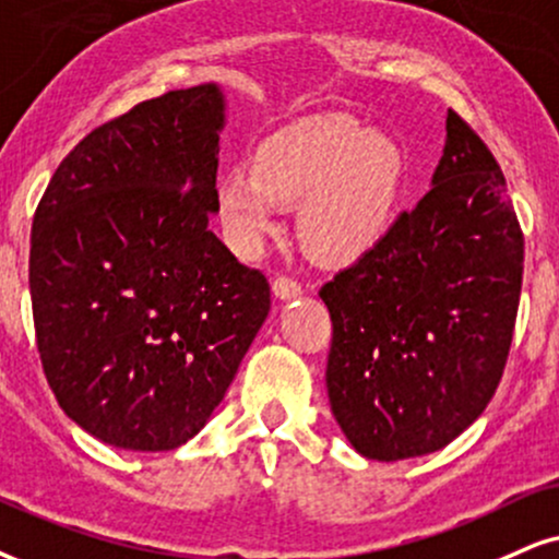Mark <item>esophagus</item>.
Segmentation results:
<instances>
[{"label":"esophagus","mask_w":559,"mask_h":559,"mask_svg":"<svg viewBox=\"0 0 559 559\" xmlns=\"http://www.w3.org/2000/svg\"><path fill=\"white\" fill-rule=\"evenodd\" d=\"M272 290H274V295H277L280 300H293V298H298V295H302L300 282L293 280V277H285V274L274 280Z\"/></svg>","instance_id":"esophagus-1"}]
</instances>
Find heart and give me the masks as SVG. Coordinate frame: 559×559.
<instances>
[{
    "label": "heart",
    "instance_id": "obj_1",
    "mask_svg": "<svg viewBox=\"0 0 559 559\" xmlns=\"http://www.w3.org/2000/svg\"><path fill=\"white\" fill-rule=\"evenodd\" d=\"M402 157L347 116L302 121L261 144L251 165L219 178L215 210L227 240L259 251L277 230L280 206L300 204L306 243L329 261H355L389 230Z\"/></svg>",
    "mask_w": 559,
    "mask_h": 559
}]
</instances>
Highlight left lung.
<instances>
[{
	"instance_id": "obj_1",
	"label": "left lung",
	"mask_w": 559,
	"mask_h": 559,
	"mask_svg": "<svg viewBox=\"0 0 559 559\" xmlns=\"http://www.w3.org/2000/svg\"><path fill=\"white\" fill-rule=\"evenodd\" d=\"M523 277V233L487 144L448 111L432 189L321 287L326 389L365 459H415L459 438L498 389Z\"/></svg>"
}]
</instances>
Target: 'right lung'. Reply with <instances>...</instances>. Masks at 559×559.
Masks as SVG:
<instances>
[{
	"label": "right lung",
	"mask_w": 559,
	"mask_h": 559,
	"mask_svg": "<svg viewBox=\"0 0 559 559\" xmlns=\"http://www.w3.org/2000/svg\"><path fill=\"white\" fill-rule=\"evenodd\" d=\"M225 98L170 90L93 129L33 217L31 300L67 417L127 451H174L206 425L272 298L210 230Z\"/></svg>",
	"instance_id": "obj_1"
}]
</instances>
